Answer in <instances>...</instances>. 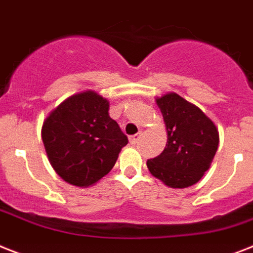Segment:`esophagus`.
<instances>
[{
    "instance_id": "esophagus-1",
    "label": "esophagus",
    "mask_w": 253,
    "mask_h": 253,
    "mask_svg": "<svg viewBox=\"0 0 253 253\" xmlns=\"http://www.w3.org/2000/svg\"><path fill=\"white\" fill-rule=\"evenodd\" d=\"M141 137H142V133H137V134L129 137V142H130L131 145H135V143H138V141L141 139Z\"/></svg>"
}]
</instances>
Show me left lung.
<instances>
[{
	"label": "left lung",
	"mask_w": 253,
	"mask_h": 253,
	"mask_svg": "<svg viewBox=\"0 0 253 253\" xmlns=\"http://www.w3.org/2000/svg\"><path fill=\"white\" fill-rule=\"evenodd\" d=\"M167 128V145L159 156L147 160L155 178L172 189L198 183L210 169L218 147V129L198 106L177 93L156 97Z\"/></svg>",
	"instance_id": "1"
}]
</instances>
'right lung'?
<instances>
[{"mask_svg":"<svg viewBox=\"0 0 253 253\" xmlns=\"http://www.w3.org/2000/svg\"><path fill=\"white\" fill-rule=\"evenodd\" d=\"M108 110L107 98L84 90L60 102L43 120L41 137L47 159L67 183L95 185L114 168L128 143Z\"/></svg>","mask_w":253,"mask_h":253,"instance_id":"add662e5","label":"right lung"}]
</instances>
